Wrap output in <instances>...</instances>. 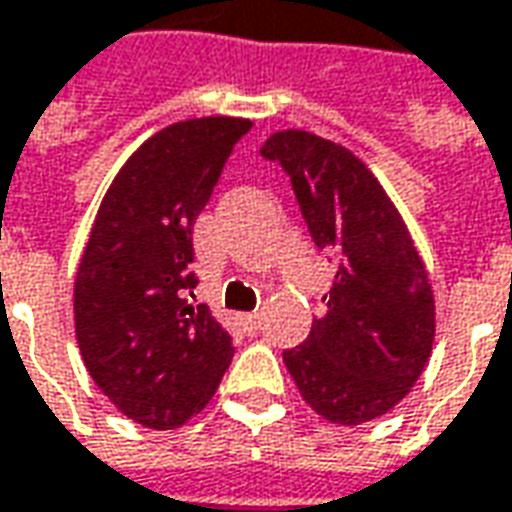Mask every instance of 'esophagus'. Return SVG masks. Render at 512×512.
<instances>
[{
  "label": "esophagus",
  "instance_id": "34e87169",
  "mask_svg": "<svg viewBox=\"0 0 512 512\" xmlns=\"http://www.w3.org/2000/svg\"><path fill=\"white\" fill-rule=\"evenodd\" d=\"M239 321H242V327H245V329H250V332H256V329H259V321H262V318H259V312H248V315H242Z\"/></svg>",
  "mask_w": 512,
  "mask_h": 512
}]
</instances>
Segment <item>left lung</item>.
Masks as SVG:
<instances>
[{"label":"left lung","mask_w":512,"mask_h":512,"mask_svg":"<svg viewBox=\"0 0 512 512\" xmlns=\"http://www.w3.org/2000/svg\"><path fill=\"white\" fill-rule=\"evenodd\" d=\"M262 157L290 177L312 242L335 262L304 344L284 363L324 420L360 425L392 411L423 375L434 344V293L403 216L355 154L310 135L276 132Z\"/></svg>","instance_id":"8db88e82"}]
</instances>
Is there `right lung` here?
Returning a JSON list of instances; mask_svg holds the SVG:
<instances>
[{
  "mask_svg": "<svg viewBox=\"0 0 512 512\" xmlns=\"http://www.w3.org/2000/svg\"><path fill=\"white\" fill-rule=\"evenodd\" d=\"M250 120L197 118L149 137L109 185L75 276V335L129 420L177 428L208 406L233 341L194 301V222Z\"/></svg>",
  "mask_w": 512,
  "mask_h": 512,
  "instance_id": "obj_1",
  "label": "right lung"
}]
</instances>
